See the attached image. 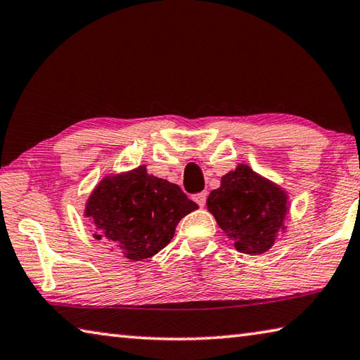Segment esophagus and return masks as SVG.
I'll return each mask as SVG.
<instances>
[{
  "mask_svg": "<svg viewBox=\"0 0 360 360\" xmlns=\"http://www.w3.org/2000/svg\"><path fill=\"white\" fill-rule=\"evenodd\" d=\"M206 198H207V193H206V192H200V193H197V195H195V197H193V200L197 201L201 207L206 205Z\"/></svg>",
  "mask_w": 360,
  "mask_h": 360,
  "instance_id": "34e87169",
  "label": "esophagus"
}]
</instances>
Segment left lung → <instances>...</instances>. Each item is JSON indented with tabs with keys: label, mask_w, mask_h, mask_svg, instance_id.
<instances>
[{
	"label": "left lung",
	"mask_w": 360,
	"mask_h": 360,
	"mask_svg": "<svg viewBox=\"0 0 360 360\" xmlns=\"http://www.w3.org/2000/svg\"><path fill=\"white\" fill-rule=\"evenodd\" d=\"M219 226L243 253H264L285 228L286 195L250 167L239 165L221 178L206 201Z\"/></svg>",
	"instance_id": "left-lung-1"
}]
</instances>
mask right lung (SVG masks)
Here are the masks:
<instances>
[{
    "label": "right lung",
    "instance_id": "1",
    "mask_svg": "<svg viewBox=\"0 0 360 360\" xmlns=\"http://www.w3.org/2000/svg\"><path fill=\"white\" fill-rule=\"evenodd\" d=\"M197 207L179 186L139 167L103 179L91 193L84 215L99 230L96 239H105L126 258L140 261L162 250L179 220Z\"/></svg>",
    "mask_w": 360,
    "mask_h": 360
}]
</instances>
